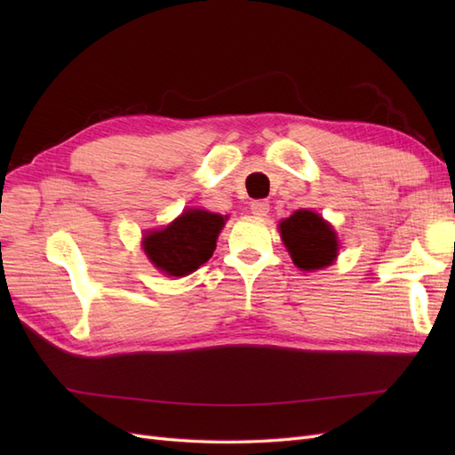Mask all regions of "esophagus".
<instances>
[{
    "label": "esophagus",
    "mask_w": 455,
    "mask_h": 455,
    "mask_svg": "<svg viewBox=\"0 0 455 455\" xmlns=\"http://www.w3.org/2000/svg\"><path fill=\"white\" fill-rule=\"evenodd\" d=\"M250 209H252V215L266 217L267 211H269V203L266 199H256V201H252V205H250Z\"/></svg>",
    "instance_id": "1"
}]
</instances>
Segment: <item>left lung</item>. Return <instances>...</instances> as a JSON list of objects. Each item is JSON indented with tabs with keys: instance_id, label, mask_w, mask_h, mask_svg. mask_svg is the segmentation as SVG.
I'll use <instances>...</instances> for the list:
<instances>
[{
	"instance_id": "left-lung-1",
	"label": "left lung",
	"mask_w": 455,
	"mask_h": 455,
	"mask_svg": "<svg viewBox=\"0 0 455 455\" xmlns=\"http://www.w3.org/2000/svg\"><path fill=\"white\" fill-rule=\"evenodd\" d=\"M283 244L297 267L311 272L332 264L338 252L336 233L313 211H295L279 225Z\"/></svg>"
}]
</instances>
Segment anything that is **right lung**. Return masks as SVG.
I'll return each mask as SVG.
<instances>
[{
  "label": "right lung",
  "instance_id": "add662e5",
  "mask_svg": "<svg viewBox=\"0 0 455 455\" xmlns=\"http://www.w3.org/2000/svg\"><path fill=\"white\" fill-rule=\"evenodd\" d=\"M225 217L217 212L191 209L162 230L144 236V252L160 272L181 277L196 272L212 256Z\"/></svg>",
  "mask_w": 455,
  "mask_h": 455
}]
</instances>
